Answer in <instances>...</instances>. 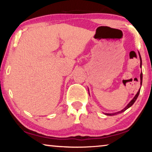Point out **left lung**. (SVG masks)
I'll use <instances>...</instances> for the list:
<instances>
[{
  "label": "left lung",
  "instance_id": "obj_1",
  "mask_svg": "<svg viewBox=\"0 0 152 152\" xmlns=\"http://www.w3.org/2000/svg\"><path fill=\"white\" fill-rule=\"evenodd\" d=\"M139 54H140V60H141V61H140V66H141V56H140V52H139ZM142 78H143V74H142V72H141V75H140L141 85V84H142ZM140 89L139 90V91L137 92V93L136 94V95L135 96V97L133 98V99L132 100V101H131V102H129V104H127V106L125 108H124V109H123V110H121V111L118 112V113H113V114H108V113H107V115H115L118 114V113H123V112H124L125 110H127V109H128V108H129L130 107H132V105L133 104V103H134V102H135L136 100H137V97H138V96H139V94H140Z\"/></svg>",
  "mask_w": 152,
  "mask_h": 152
}]
</instances>
